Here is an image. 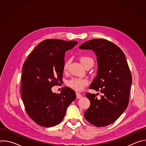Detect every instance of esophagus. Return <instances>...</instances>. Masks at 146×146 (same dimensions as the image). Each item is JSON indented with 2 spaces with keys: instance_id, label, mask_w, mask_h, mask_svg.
Masks as SVG:
<instances>
[{
  "instance_id": "34e87169",
  "label": "esophagus",
  "mask_w": 146,
  "mask_h": 146,
  "mask_svg": "<svg viewBox=\"0 0 146 146\" xmlns=\"http://www.w3.org/2000/svg\"><path fill=\"white\" fill-rule=\"evenodd\" d=\"M76 97L77 99H80L82 98V95L81 94H80V93L78 92H76Z\"/></svg>"
}]
</instances>
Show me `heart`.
<instances>
[{"instance_id": "heart-1", "label": "heart", "mask_w": 146, "mask_h": 146, "mask_svg": "<svg viewBox=\"0 0 146 146\" xmlns=\"http://www.w3.org/2000/svg\"><path fill=\"white\" fill-rule=\"evenodd\" d=\"M81 64L84 67L87 65V64L91 60H93L92 59L87 56H83L80 57V58ZM70 64V60H67L64 65L63 66V71L66 72L69 67ZM88 84V80L87 78H77L74 77L67 81V86L70 88L71 89L76 91H81L84 90L86 86Z\"/></svg>"}]
</instances>
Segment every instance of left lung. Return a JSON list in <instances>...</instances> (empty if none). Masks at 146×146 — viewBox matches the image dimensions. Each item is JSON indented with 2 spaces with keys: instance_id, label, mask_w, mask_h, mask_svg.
<instances>
[{
  "instance_id": "1",
  "label": "left lung",
  "mask_w": 146,
  "mask_h": 146,
  "mask_svg": "<svg viewBox=\"0 0 146 146\" xmlns=\"http://www.w3.org/2000/svg\"><path fill=\"white\" fill-rule=\"evenodd\" d=\"M79 48L91 50L97 56V76L90 88L103 94L98 99L95 94L86 93L91 105L84 117L96 127L109 125L119 118L129 103L132 79L125 56L117 45L102 38L88 40Z\"/></svg>"
}]
</instances>
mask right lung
Segmentation results:
<instances>
[{"instance_id": "1", "label": "right lung", "mask_w": 146, "mask_h": 146, "mask_svg": "<svg viewBox=\"0 0 146 146\" xmlns=\"http://www.w3.org/2000/svg\"><path fill=\"white\" fill-rule=\"evenodd\" d=\"M77 43L60 39L43 40L24 62L21 94L27 113L41 127L60 123L76 98L75 92L68 87L62 88L60 94L53 93L51 88L62 80L65 52Z\"/></svg>"}]
</instances>
